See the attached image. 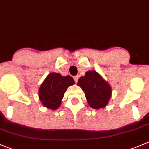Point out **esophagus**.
Wrapping results in <instances>:
<instances>
[{
	"instance_id": "34e87169",
	"label": "esophagus",
	"mask_w": 149,
	"mask_h": 149,
	"mask_svg": "<svg viewBox=\"0 0 149 149\" xmlns=\"http://www.w3.org/2000/svg\"><path fill=\"white\" fill-rule=\"evenodd\" d=\"M78 76H74V81H75V83H77V81H78Z\"/></svg>"
}]
</instances>
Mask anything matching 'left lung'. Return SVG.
Returning a JSON list of instances; mask_svg holds the SVG:
<instances>
[{"label":"left lung","instance_id":"obj_1","mask_svg":"<svg viewBox=\"0 0 149 149\" xmlns=\"http://www.w3.org/2000/svg\"><path fill=\"white\" fill-rule=\"evenodd\" d=\"M77 86L83 89L88 104L92 108L98 110L107 106L112 95L111 86L98 72H86L78 79Z\"/></svg>","mask_w":149,"mask_h":149}]
</instances>
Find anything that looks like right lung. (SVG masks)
<instances>
[{"instance_id": "1", "label": "right lung", "mask_w": 149, "mask_h": 149, "mask_svg": "<svg viewBox=\"0 0 149 149\" xmlns=\"http://www.w3.org/2000/svg\"><path fill=\"white\" fill-rule=\"evenodd\" d=\"M75 83L71 76H62L60 73H49L39 89V98L45 107L56 110L61 104L62 99L69 86Z\"/></svg>"}]
</instances>
